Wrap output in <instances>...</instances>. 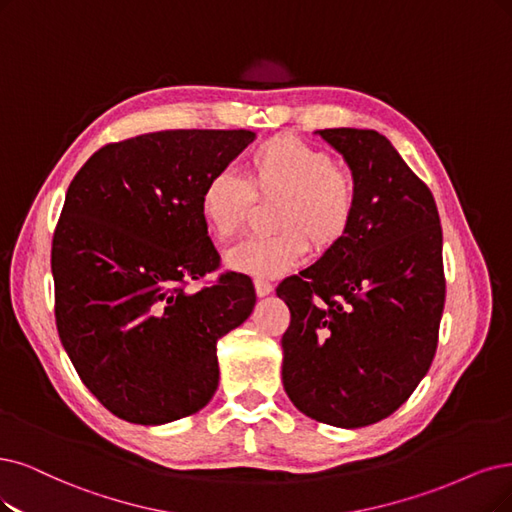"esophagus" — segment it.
I'll use <instances>...</instances> for the list:
<instances>
[{
  "mask_svg": "<svg viewBox=\"0 0 512 512\" xmlns=\"http://www.w3.org/2000/svg\"><path fill=\"white\" fill-rule=\"evenodd\" d=\"M255 291L259 297H266L272 293V285L268 280H255Z\"/></svg>",
  "mask_w": 512,
  "mask_h": 512,
  "instance_id": "obj_1",
  "label": "esophagus"
}]
</instances>
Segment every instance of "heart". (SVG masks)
Returning a JSON list of instances; mask_svg holds the SVG:
<instances>
[{
    "label": "heart",
    "instance_id": "1",
    "mask_svg": "<svg viewBox=\"0 0 512 512\" xmlns=\"http://www.w3.org/2000/svg\"><path fill=\"white\" fill-rule=\"evenodd\" d=\"M246 184L234 170L208 177L200 194V217L215 240H232L249 219L255 198L278 202L268 238L246 240L227 253V266L255 278H276L295 268L308 251L333 249L350 232L356 215V183L331 154L306 141L278 135L246 156Z\"/></svg>",
    "mask_w": 512,
    "mask_h": 512
}]
</instances>
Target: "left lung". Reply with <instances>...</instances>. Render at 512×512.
<instances>
[{
    "mask_svg": "<svg viewBox=\"0 0 512 512\" xmlns=\"http://www.w3.org/2000/svg\"><path fill=\"white\" fill-rule=\"evenodd\" d=\"M356 183L346 238L282 280L291 310L282 384L308 418L361 428L399 409L428 373L445 306L443 232L430 189L375 130H316Z\"/></svg>",
    "mask_w": 512,
    "mask_h": 512,
    "instance_id": "1",
    "label": "left lung"
}]
</instances>
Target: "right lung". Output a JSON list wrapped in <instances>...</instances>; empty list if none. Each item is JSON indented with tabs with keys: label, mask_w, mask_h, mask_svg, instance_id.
Returning a JSON list of instances; mask_svg holds the SVG:
<instances>
[{
	"label": "right lung",
	"mask_w": 512,
	"mask_h": 512,
	"mask_svg": "<svg viewBox=\"0 0 512 512\" xmlns=\"http://www.w3.org/2000/svg\"><path fill=\"white\" fill-rule=\"evenodd\" d=\"M251 130H160L92 154L52 238L54 314L84 386L118 418L160 426L200 411L219 386L217 342L255 308L249 276L217 270L200 217L208 177Z\"/></svg>",
	"instance_id": "right-lung-1"
}]
</instances>
